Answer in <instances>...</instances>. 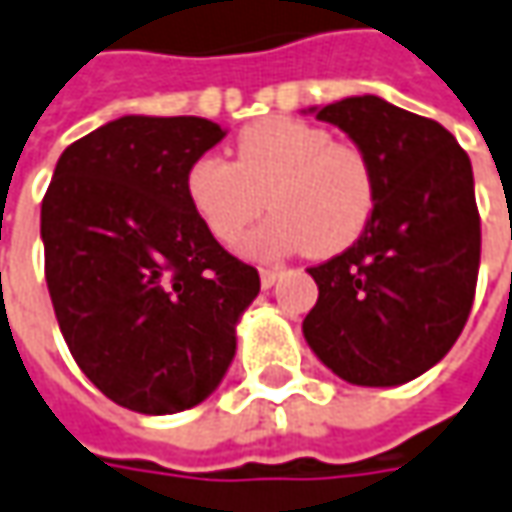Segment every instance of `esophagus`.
<instances>
[{"instance_id":"34e87169","label":"esophagus","mask_w":512,"mask_h":512,"mask_svg":"<svg viewBox=\"0 0 512 512\" xmlns=\"http://www.w3.org/2000/svg\"><path fill=\"white\" fill-rule=\"evenodd\" d=\"M280 278V266H266V269H260V286L263 289H272Z\"/></svg>"}]
</instances>
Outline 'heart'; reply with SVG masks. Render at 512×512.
<instances>
[{
  "mask_svg": "<svg viewBox=\"0 0 512 512\" xmlns=\"http://www.w3.org/2000/svg\"><path fill=\"white\" fill-rule=\"evenodd\" d=\"M263 194L275 214L240 240L243 255H335L367 229L375 174L361 148L289 117L246 125L234 140V160L203 154L186 171L191 209L220 243H234L255 220Z\"/></svg>",
  "mask_w": 512,
  "mask_h": 512,
  "instance_id": "obj_1",
  "label": "heart"
}]
</instances>
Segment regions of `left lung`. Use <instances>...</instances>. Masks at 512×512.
Segmentation results:
<instances>
[{"label":"left lung","instance_id":"obj_1","mask_svg":"<svg viewBox=\"0 0 512 512\" xmlns=\"http://www.w3.org/2000/svg\"><path fill=\"white\" fill-rule=\"evenodd\" d=\"M367 154L375 209L361 237L309 275L303 338L355 387H398L456 344L476 295L481 226L473 166L456 137L375 94L312 105Z\"/></svg>","mask_w":512,"mask_h":512}]
</instances>
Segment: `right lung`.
<instances>
[{
    "instance_id": "add662e5",
    "label": "right lung",
    "mask_w": 512,
    "mask_h": 512,
    "mask_svg": "<svg viewBox=\"0 0 512 512\" xmlns=\"http://www.w3.org/2000/svg\"><path fill=\"white\" fill-rule=\"evenodd\" d=\"M226 128L125 114L71 143L42 200L45 280L62 338L114 404L171 415L203 404L260 292L186 197V171Z\"/></svg>"
}]
</instances>
